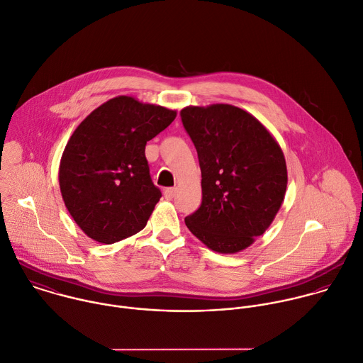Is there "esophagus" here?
I'll return each instance as SVG.
<instances>
[{"instance_id":"esophagus-1","label":"esophagus","mask_w":363,"mask_h":363,"mask_svg":"<svg viewBox=\"0 0 363 363\" xmlns=\"http://www.w3.org/2000/svg\"><path fill=\"white\" fill-rule=\"evenodd\" d=\"M175 192H177V189H175V188H167V189L164 191V196H165V199L171 201V199L175 196Z\"/></svg>"}]
</instances>
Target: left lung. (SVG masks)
<instances>
[{"label": "left lung", "mask_w": 363, "mask_h": 363, "mask_svg": "<svg viewBox=\"0 0 363 363\" xmlns=\"http://www.w3.org/2000/svg\"><path fill=\"white\" fill-rule=\"evenodd\" d=\"M179 114L202 172V202L185 223L209 249L240 252L266 232L283 203V151L264 125L239 107L191 106Z\"/></svg>", "instance_id": "left-lung-1"}]
</instances>
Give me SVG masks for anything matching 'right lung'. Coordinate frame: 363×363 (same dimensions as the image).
<instances>
[{"label": "right lung", "mask_w": 363, "mask_h": 363, "mask_svg": "<svg viewBox=\"0 0 363 363\" xmlns=\"http://www.w3.org/2000/svg\"><path fill=\"white\" fill-rule=\"evenodd\" d=\"M175 116L174 110L118 96L74 130L60 160L59 185L69 213L89 238L111 245L145 228L161 198L145 144Z\"/></svg>", "instance_id": "obj_1"}]
</instances>
